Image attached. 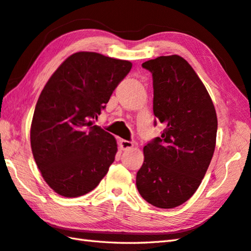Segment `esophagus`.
Here are the masks:
<instances>
[{
    "instance_id": "34e87169",
    "label": "esophagus",
    "mask_w": 251,
    "mask_h": 251,
    "mask_svg": "<svg viewBox=\"0 0 251 251\" xmlns=\"http://www.w3.org/2000/svg\"><path fill=\"white\" fill-rule=\"evenodd\" d=\"M120 147L122 150H129V149L134 147V142L122 139V140H120Z\"/></svg>"
}]
</instances>
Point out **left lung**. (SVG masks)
Masks as SVG:
<instances>
[{
    "label": "left lung",
    "instance_id": "1",
    "mask_svg": "<svg viewBox=\"0 0 251 251\" xmlns=\"http://www.w3.org/2000/svg\"><path fill=\"white\" fill-rule=\"evenodd\" d=\"M142 67L152 73L153 112L165 129L143 148L136 184L148 202L169 209L199 189L215 152L217 114L205 85L182 57L161 56Z\"/></svg>",
    "mask_w": 251,
    "mask_h": 251
}]
</instances>
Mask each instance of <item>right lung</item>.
<instances>
[{
  "instance_id": "1",
  "label": "right lung",
  "mask_w": 251,
  "mask_h": 251,
  "mask_svg": "<svg viewBox=\"0 0 251 251\" xmlns=\"http://www.w3.org/2000/svg\"><path fill=\"white\" fill-rule=\"evenodd\" d=\"M131 67L130 61L78 51L42 90L31 123V149L57 194L78 197L93 191L114 162L115 138L94 122Z\"/></svg>"
}]
</instances>
